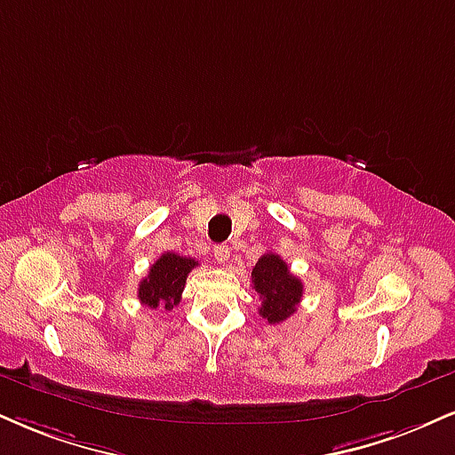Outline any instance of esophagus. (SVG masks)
Instances as JSON below:
<instances>
[{
    "instance_id": "obj_1",
    "label": "esophagus",
    "mask_w": 455,
    "mask_h": 455,
    "mask_svg": "<svg viewBox=\"0 0 455 455\" xmlns=\"http://www.w3.org/2000/svg\"><path fill=\"white\" fill-rule=\"evenodd\" d=\"M213 259H216L218 265H224V262H228V259H231V248L228 245H216L213 248Z\"/></svg>"
}]
</instances>
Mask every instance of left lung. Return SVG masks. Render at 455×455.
<instances>
[{
  "instance_id": "8db88e82",
  "label": "left lung",
  "mask_w": 455,
  "mask_h": 455,
  "mask_svg": "<svg viewBox=\"0 0 455 455\" xmlns=\"http://www.w3.org/2000/svg\"><path fill=\"white\" fill-rule=\"evenodd\" d=\"M251 283L260 297L259 314L269 324H280L288 320L303 299V282L292 275L280 256L267 251L251 269Z\"/></svg>"
}]
</instances>
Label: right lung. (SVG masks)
<instances>
[{
	"label": "right lung",
	"instance_id": "1",
	"mask_svg": "<svg viewBox=\"0 0 455 455\" xmlns=\"http://www.w3.org/2000/svg\"><path fill=\"white\" fill-rule=\"evenodd\" d=\"M199 265V260L186 259V256L165 251L155 265L150 267L148 275L140 282L138 297L141 305L148 307L172 311L182 299V290L186 286L188 273Z\"/></svg>",
	"mask_w": 455,
	"mask_h": 455
}]
</instances>
